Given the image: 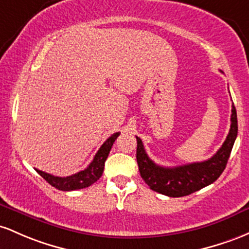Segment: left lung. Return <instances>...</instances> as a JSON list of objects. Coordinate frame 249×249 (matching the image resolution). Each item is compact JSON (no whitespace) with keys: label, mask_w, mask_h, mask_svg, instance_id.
Instances as JSON below:
<instances>
[{"label":"left lung","mask_w":249,"mask_h":249,"mask_svg":"<svg viewBox=\"0 0 249 249\" xmlns=\"http://www.w3.org/2000/svg\"><path fill=\"white\" fill-rule=\"evenodd\" d=\"M231 122L230 133L216 154L206 161L178 167L156 164L147 155L141 139L136 136V160L141 178L150 189L170 197L186 196L213 183L225 170L237 135V117L234 105L231 106Z\"/></svg>","instance_id":"left-lung-1"}]
</instances>
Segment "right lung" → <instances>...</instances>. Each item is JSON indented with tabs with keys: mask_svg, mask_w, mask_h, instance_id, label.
Wrapping results in <instances>:
<instances>
[{
	"mask_svg": "<svg viewBox=\"0 0 249 249\" xmlns=\"http://www.w3.org/2000/svg\"><path fill=\"white\" fill-rule=\"evenodd\" d=\"M119 135L120 133H114L113 135L106 140L105 143L100 147V149L97 150V153L95 154L94 160L90 162V164H89L85 170H81V172L76 173V174L71 175V177L60 178L54 177V175L48 174V173L42 172V170H35L49 183V185L55 187L58 191L71 192L91 186L94 182H96V181L102 177L103 168H105V162L107 160L108 154H109L111 149V146H113V143L115 142V140Z\"/></svg>",
	"mask_w": 249,
	"mask_h": 249,
	"instance_id": "add662e5",
	"label": "right lung"
}]
</instances>
